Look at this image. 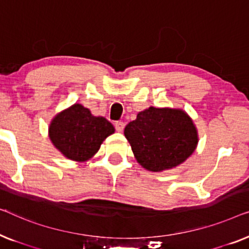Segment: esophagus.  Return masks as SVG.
Wrapping results in <instances>:
<instances>
[{
    "instance_id": "esophagus-1",
    "label": "esophagus",
    "mask_w": 249,
    "mask_h": 249,
    "mask_svg": "<svg viewBox=\"0 0 249 249\" xmlns=\"http://www.w3.org/2000/svg\"><path fill=\"white\" fill-rule=\"evenodd\" d=\"M124 126H125V124L123 123V122H116V123H115V128H116V131L117 132H122L124 129Z\"/></svg>"
}]
</instances>
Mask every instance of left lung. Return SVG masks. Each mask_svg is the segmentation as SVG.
Wrapping results in <instances>:
<instances>
[{"mask_svg":"<svg viewBox=\"0 0 249 249\" xmlns=\"http://www.w3.org/2000/svg\"><path fill=\"white\" fill-rule=\"evenodd\" d=\"M125 138L138 162L150 171L170 169L183 163L197 145V132L186 113L150 107L126 125Z\"/></svg>","mask_w":249,"mask_h":249,"instance_id":"8db88e82","label":"left lung"}]
</instances>
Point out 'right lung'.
<instances>
[{
  "mask_svg": "<svg viewBox=\"0 0 249 249\" xmlns=\"http://www.w3.org/2000/svg\"><path fill=\"white\" fill-rule=\"evenodd\" d=\"M114 132L106 118L92 116L88 108L79 104L58 114L50 126L53 144L66 158L75 161L91 158Z\"/></svg>",
  "mask_w": 249,
  "mask_h": 249,
  "instance_id": "obj_1",
  "label": "right lung"
}]
</instances>
